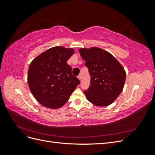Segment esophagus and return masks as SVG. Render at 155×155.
Wrapping results in <instances>:
<instances>
[{
    "instance_id": "1",
    "label": "esophagus",
    "mask_w": 155,
    "mask_h": 155,
    "mask_svg": "<svg viewBox=\"0 0 155 155\" xmlns=\"http://www.w3.org/2000/svg\"><path fill=\"white\" fill-rule=\"evenodd\" d=\"M78 79H79V80H81V75H79V76H78Z\"/></svg>"
}]
</instances>
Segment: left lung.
Instances as JSON below:
<instances>
[{"label":"left lung","mask_w":155,"mask_h":155,"mask_svg":"<svg viewBox=\"0 0 155 155\" xmlns=\"http://www.w3.org/2000/svg\"><path fill=\"white\" fill-rule=\"evenodd\" d=\"M79 51L91 76L90 87L84 91L87 99L99 107L112 104L124 87L126 74L122 65L100 48H80Z\"/></svg>","instance_id":"8db88e82"}]
</instances>
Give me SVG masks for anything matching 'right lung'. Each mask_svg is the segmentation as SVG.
<instances>
[{
  "label": "right lung",
  "mask_w": 155,
  "mask_h": 155,
  "mask_svg": "<svg viewBox=\"0 0 155 155\" xmlns=\"http://www.w3.org/2000/svg\"><path fill=\"white\" fill-rule=\"evenodd\" d=\"M74 53L73 48L55 46L39 55L30 63L28 84L42 105L51 109L61 107L80 83L67 64Z\"/></svg>",
  "instance_id": "obj_1"
}]
</instances>
